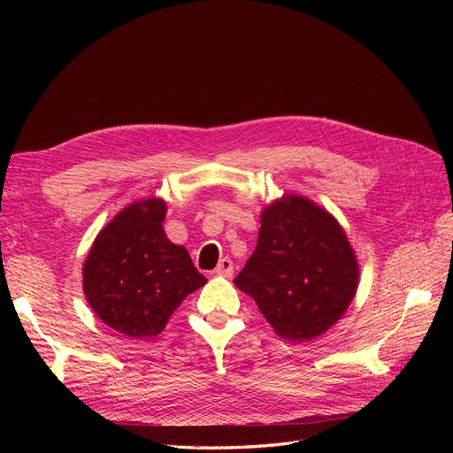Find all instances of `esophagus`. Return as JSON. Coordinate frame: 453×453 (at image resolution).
<instances>
[{
	"label": "esophagus",
	"instance_id": "1",
	"mask_svg": "<svg viewBox=\"0 0 453 453\" xmlns=\"http://www.w3.org/2000/svg\"><path fill=\"white\" fill-rule=\"evenodd\" d=\"M215 273H217V276H223V278H232V273H234V265H232V260L226 258V257L219 260Z\"/></svg>",
	"mask_w": 453,
	"mask_h": 453
}]
</instances>
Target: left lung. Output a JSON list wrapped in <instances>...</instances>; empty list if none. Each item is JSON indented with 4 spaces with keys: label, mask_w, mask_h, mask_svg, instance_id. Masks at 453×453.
<instances>
[{
    "label": "left lung",
    "mask_w": 453,
    "mask_h": 453,
    "mask_svg": "<svg viewBox=\"0 0 453 453\" xmlns=\"http://www.w3.org/2000/svg\"><path fill=\"white\" fill-rule=\"evenodd\" d=\"M234 285L281 338L308 342L346 313L359 285V265L331 213L308 198L285 195L263 210L257 248Z\"/></svg>",
    "instance_id": "left-lung-1"
}]
</instances>
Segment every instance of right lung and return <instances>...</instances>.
Here are the masks:
<instances>
[{"label":"right lung","instance_id":"add662e5","mask_svg":"<svg viewBox=\"0 0 453 453\" xmlns=\"http://www.w3.org/2000/svg\"><path fill=\"white\" fill-rule=\"evenodd\" d=\"M166 202L130 203L96 236L83 266V291L107 325L130 338L164 331L183 300L208 281L183 245L164 234Z\"/></svg>","mask_w":453,"mask_h":453}]
</instances>
